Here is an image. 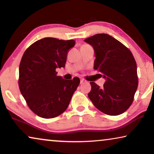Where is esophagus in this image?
Listing matches in <instances>:
<instances>
[{"instance_id":"esophagus-1","label":"esophagus","mask_w":154,"mask_h":154,"mask_svg":"<svg viewBox=\"0 0 154 154\" xmlns=\"http://www.w3.org/2000/svg\"><path fill=\"white\" fill-rule=\"evenodd\" d=\"M85 80H83V79H81V84L83 83H85Z\"/></svg>"}]
</instances>
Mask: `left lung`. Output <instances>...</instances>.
I'll return each instance as SVG.
<instances>
[{
  "label": "left lung",
  "mask_w": 154,
  "mask_h": 154,
  "mask_svg": "<svg viewBox=\"0 0 154 154\" xmlns=\"http://www.w3.org/2000/svg\"><path fill=\"white\" fill-rule=\"evenodd\" d=\"M85 42L94 50V70L106 80L102 88L90 82L88 97L104 113L121 114L132 104L138 86L137 64L132 52L106 33H98L86 38Z\"/></svg>",
  "instance_id": "8db88e82"
}]
</instances>
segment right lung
<instances>
[{
	"instance_id": "add662e5",
	"label": "right lung",
	"mask_w": 154,
	"mask_h": 154,
	"mask_svg": "<svg viewBox=\"0 0 154 154\" xmlns=\"http://www.w3.org/2000/svg\"><path fill=\"white\" fill-rule=\"evenodd\" d=\"M75 41L44 38L33 43L23 54L19 69V87L31 110L44 119L58 116L68 107L80 79L57 75L65 66L67 52Z\"/></svg>"
}]
</instances>
